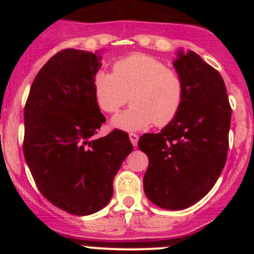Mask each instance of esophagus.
<instances>
[{
    "label": "esophagus",
    "instance_id": "34e87169",
    "mask_svg": "<svg viewBox=\"0 0 254 254\" xmlns=\"http://www.w3.org/2000/svg\"><path fill=\"white\" fill-rule=\"evenodd\" d=\"M129 139H130V141H131L132 145L137 146V141H139V135L131 132V134H129Z\"/></svg>",
    "mask_w": 254,
    "mask_h": 254
}]
</instances>
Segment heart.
Masks as SVG:
<instances>
[{"mask_svg":"<svg viewBox=\"0 0 254 254\" xmlns=\"http://www.w3.org/2000/svg\"><path fill=\"white\" fill-rule=\"evenodd\" d=\"M93 91L99 108L106 113H117L131 96V108L115 115L112 125L124 131H139L153 123L165 127L175 119L186 84L181 73L162 61L134 54L115 61L113 73H97Z\"/></svg>","mask_w":254,"mask_h":254,"instance_id":"heart-1","label":"heart"}]
</instances>
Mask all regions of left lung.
Returning <instances> with one entry per match:
<instances>
[{"instance_id": "obj_1", "label": "left lung", "mask_w": 254, "mask_h": 254, "mask_svg": "<svg viewBox=\"0 0 254 254\" xmlns=\"http://www.w3.org/2000/svg\"><path fill=\"white\" fill-rule=\"evenodd\" d=\"M186 84L178 114L158 134H143L148 157L143 190L155 205L181 210L198 203L224 170L231 107L221 75L189 50L173 61Z\"/></svg>"}]
</instances>
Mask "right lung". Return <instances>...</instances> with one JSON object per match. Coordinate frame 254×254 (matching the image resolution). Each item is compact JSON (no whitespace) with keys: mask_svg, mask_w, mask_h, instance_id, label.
I'll return each instance as SVG.
<instances>
[{"mask_svg":"<svg viewBox=\"0 0 254 254\" xmlns=\"http://www.w3.org/2000/svg\"><path fill=\"white\" fill-rule=\"evenodd\" d=\"M101 56L59 51L40 68L24 107L23 151L40 193L72 215L103 209L113 181L132 151L122 130L93 139L106 118L93 91Z\"/></svg>","mask_w":254,"mask_h":254,"instance_id":"right-lung-1","label":"right lung"}]
</instances>
